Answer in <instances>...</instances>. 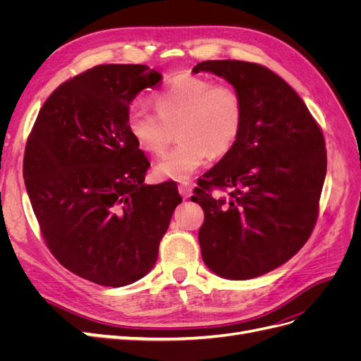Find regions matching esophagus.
I'll use <instances>...</instances> for the list:
<instances>
[{"instance_id":"1","label":"esophagus","mask_w":361,"mask_h":361,"mask_svg":"<svg viewBox=\"0 0 361 361\" xmlns=\"http://www.w3.org/2000/svg\"><path fill=\"white\" fill-rule=\"evenodd\" d=\"M178 190H179V194L182 195L183 199H188L190 195L192 194V185L190 182H182L178 187Z\"/></svg>"}]
</instances>
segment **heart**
<instances>
[{
  "mask_svg": "<svg viewBox=\"0 0 361 361\" xmlns=\"http://www.w3.org/2000/svg\"><path fill=\"white\" fill-rule=\"evenodd\" d=\"M155 106L157 113L133 108L128 129L141 150L157 157L178 129L179 145L157 162L158 178L187 180L207 157L226 155L241 135L244 104L232 85L180 73L157 93Z\"/></svg>",
  "mask_w": 361,
  "mask_h": 361,
  "instance_id": "b5f03b06",
  "label": "heart"
}]
</instances>
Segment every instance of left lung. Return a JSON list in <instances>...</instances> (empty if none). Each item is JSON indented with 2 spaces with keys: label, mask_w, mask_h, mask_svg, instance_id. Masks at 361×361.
Segmentation results:
<instances>
[{
  "label": "left lung",
  "mask_w": 361,
  "mask_h": 361,
  "mask_svg": "<svg viewBox=\"0 0 361 361\" xmlns=\"http://www.w3.org/2000/svg\"><path fill=\"white\" fill-rule=\"evenodd\" d=\"M192 72L221 76L244 104L241 135L191 197L204 212L202 257L220 277L255 279L297 255L313 232L326 173L322 129L297 92L262 64L207 60ZM212 189L226 195L215 198Z\"/></svg>",
  "instance_id": "1"
}]
</instances>
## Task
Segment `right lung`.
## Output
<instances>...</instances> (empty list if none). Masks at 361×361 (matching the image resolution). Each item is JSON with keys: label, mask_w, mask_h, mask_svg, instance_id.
<instances>
[{"label": "right lung", "mask_w": 361, "mask_h": 361, "mask_svg": "<svg viewBox=\"0 0 361 361\" xmlns=\"http://www.w3.org/2000/svg\"><path fill=\"white\" fill-rule=\"evenodd\" d=\"M145 64H101L60 84L27 140L24 180L43 239L60 264L101 286L154 268L174 182L146 185L149 161L128 129L129 104L161 82Z\"/></svg>", "instance_id": "1"}]
</instances>
